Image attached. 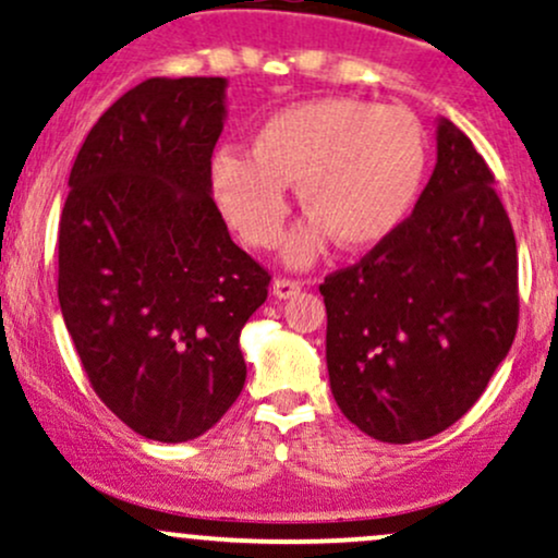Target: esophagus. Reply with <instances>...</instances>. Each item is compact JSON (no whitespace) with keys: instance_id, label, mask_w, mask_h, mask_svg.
<instances>
[{"instance_id":"1","label":"esophagus","mask_w":558,"mask_h":558,"mask_svg":"<svg viewBox=\"0 0 558 558\" xmlns=\"http://www.w3.org/2000/svg\"><path fill=\"white\" fill-rule=\"evenodd\" d=\"M302 283L299 280H289V278H275L272 280V296L275 299H291L299 294Z\"/></svg>"}]
</instances>
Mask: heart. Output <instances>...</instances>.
Masks as SVG:
<instances>
[{
	"label": "heart",
	"instance_id": "obj_1",
	"mask_svg": "<svg viewBox=\"0 0 558 558\" xmlns=\"http://www.w3.org/2000/svg\"><path fill=\"white\" fill-rule=\"evenodd\" d=\"M427 171V146L409 109L363 98H313L275 111L251 136L248 157L210 162V195L251 248H275L291 201L307 219L289 234L283 262L310 267L331 240L348 251L385 243L407 221Z\"/></svg>",
	"mask_w": 558,
	"mask_h": 558
}]
</instances>
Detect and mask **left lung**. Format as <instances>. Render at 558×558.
Returning a JSON list of instances; mask_svg holds the SVG:
<instances>
[{"label": "left lung", "mask_w": 558, "mask_h": 558, "mask_svg": "<svg viewBox=\"0 0 558 558\" xmlns=\"http://www.w3.org/2000/svg\"><path fill=\"white\" fill-rule=\"evenodd\" d=\"M495 175L438 117L436 168L412 216L320 286L337 407L385 444L454 425L489 385L519 326V256Z\"/></svg>", "instance_id": "obj_1"}]
</instances>
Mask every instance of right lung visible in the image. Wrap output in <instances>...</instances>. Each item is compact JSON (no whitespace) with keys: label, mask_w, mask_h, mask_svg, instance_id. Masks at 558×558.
<instances>
[{"label":"right lung","mask_w":558,"mask_h":558,"mask_svg":"<svg viewBox=\"0 0 558 558\" xmlns=\"http://www.w3.org/2000/svg\"><path fill=\"white\" fill-rule=\"evenodd\" d=\"M225 77H155L87 133L58 227V302L93 390L138 436L181 444L245 385L240 331L269 275L210 195Z\"/></svg>","instance_id":"add662e5"}]
</instances>
